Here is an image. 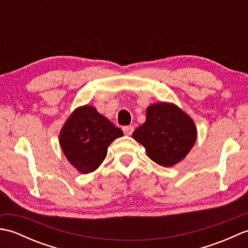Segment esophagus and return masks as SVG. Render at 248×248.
<instances>
[{"mask_svg": "<svg viewBox=\"0 0 248 248\" xmlns=\"http://www.w3.org/2000/svg\"><path fill=\"white\" fill-rule=\"evenodd\" d=\"M123 131H124V133L125 135H131L133 133L134 127H133V125H125V127L123 128Z\"/></svg>", "mask_w": 248, "mask_h": 248, "instance_id": "esophagus-1", "label": "esophagus"}]
</instances>
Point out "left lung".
I'll list each match as a JSON object with an SVG mask.
<instances>
[{"instance_id":"obj_1","label":"left lung","mask_w":248,"mask_h":248,"mask_svg":"<svg viewBox=\"0 0 248 248\" xmlns=\"http://www.w3.org/2000/svg\"><path fill=\"white\" fill-rule=\"evenodd\" d=\"M132 138L143 145L156 164L172 167L191 151L197 139V128L189 116L176 104L159 102L146 109V121Z\"/></svg>"}]
</instances>
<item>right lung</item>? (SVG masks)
I'll use <instances>...</instances> for the list:
<instances>
[{
    "label": "right lung",
    "mask_w": 248,
    "mask_h": 248,
    "mask_svg": "<svg viewBox=\"0 0 248 248\" xmlns=\"http://www.w3.org/2000/svg\"><path fill=\"white\" fill-rule=\"evenodd\" d=\"M124 133L93 105L77 108L60 132V145L67 160L81 173L101 165L108 146Z\"/></svg>",
    "instance_id": "right-lung-1"
}]
</instances>
